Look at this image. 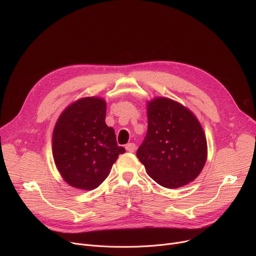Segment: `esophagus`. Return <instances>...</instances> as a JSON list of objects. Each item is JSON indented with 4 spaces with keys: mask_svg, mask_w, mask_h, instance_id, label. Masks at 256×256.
I'll use <instances>...</instances> for the list:
<instances>
[{
    "mask_svg": "<svg viewBox=\"0 0 256 256\" xmlns=\"http://www.w3.org/2000/svg\"><path fill=\"white\" fill-rule=\"evenodd\" d=\"M136 144L135 143H128L126 145V150H128V152H134L136 150Z\"/></svg>",
    "mask_w": 256,
    "mask_h": 256,
    "instance_id": "obj_1",
    "label": "esophagus"
}]
</instances>
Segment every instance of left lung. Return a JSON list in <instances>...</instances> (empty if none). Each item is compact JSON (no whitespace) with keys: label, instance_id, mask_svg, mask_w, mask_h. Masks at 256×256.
<instances>
[{"label":"left lung","instance_id":"left-lung-1","mask_svg":"<svg viewBox=\"0 0 256 256\" xmlns=\"http://www.w3.org/2000/svg\"><path fill=\"white\" fill-rule=\"evenodd\" d=\"M146 137L137 156L158 184L176 189L193 182L208 158L206 134L192 111L168 98L147 102Z\"/></svg>","mask_w":256,"mask_h":256}]
</instances>
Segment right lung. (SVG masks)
<instances>
[{"label":"right lung","mask_w":256,"mask_h":256,"mask_svg":"<svg viewBox=\"0 0 256 256\" xmlns=\"http://www.w3.org/2000/svg\"><path fill=\"white\" fill-rule=\"evenodd\" d=\"M106 102L98 96L82 98L59 116L52 132V158L70 186L91 191L108 178L118 156L124 154L115 130L106 124Z\"/></svg>","instance_id":"right-lung-1"}]
</instances>
